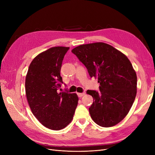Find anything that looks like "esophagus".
<instances>
[{
    "label": "esophagus",
    "instance_id": "esophagus-1",
    "mask_svg": "<svg viewBox=\"0 0 155 155\" xmlns=\"http://www.w3.org/2000/svg\"><path fill=\"white\" fill-rule=\"evenodd\" d=\"M84 95H85V93H78V97H81L83 96Z\"/></svg>",
    "mask_w": 155,
    "mask_h": 155
}]
</instances>
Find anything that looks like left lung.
Instances as JSON below:
<instances>
[{
	"label": "left lung",
	"instance_id": "1",
	"mask_svg": "<svg viewBox=\"0 0 155 155\" xmlns=\"http://www.w3.org/2000/svg\"><path fill=\"white\" fill-rule=\"evenodd\" d=\"M91 78H97L100 91L88 90L93 97L92 119L104 127L120 123L127 115L137 92V76L127 56L113 46L98 42L72 50Z\"/></svg>",
	"mask_w": 155,
	"mask_h": 155
}]
</instances>
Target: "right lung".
Wrapping results in <instances>:
<instances>
[{
  "instance_id": "1",
  "label": "right lung",
  "mask_w": 155,
  "mask_h": 155,
  "mask_svg": "<svg viewBox=\"0 0 155 155\" xmlns=\"http://www.w3.org/2000/svg\"><path fill=\"white\" fill-rule=\"evenodd\" d=\"M68 49L55 46L40 53L30 63L26 76V95L32 113L51 130L66 127L78 104L76 93L58 92L63 83L61 68Z\"/></svg>"
}]
</instances>
